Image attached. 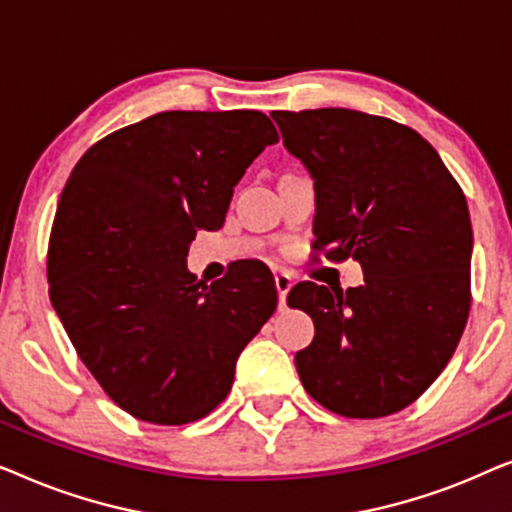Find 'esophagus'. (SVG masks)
<instances>
[{
	"label": "esophagus",
	"instance_id": "esophagus-1",
	"mask_svg": "<svg viewBox=\"0 0 512 512\" xmlns=\"http://www.w3.org/2000/svg\"><path fill=\"white\" fill-rule=\"evenodd\" d=\"M293 286V279L289 275H284V272H279L275 275V289H277V298H279V310H284L286 307V293L291 291Z\"/></svg>",
	"mask_w": 512,
	"mask_h": 512
}]
</instances>
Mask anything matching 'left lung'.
I'll return each mask as SVG.
<instances>
[{
    "instance_id": "8db88e82",
    "label": "left lung",
    "mask_w": 512,
    "mask_h": 512,
    "mask_svg": "<svg viewBox=\"0 0 512 512\" xmlns=\"http://www.w3.org/2000/svg\"><path fill=\"white\" fill-rule=\"evenodd\" d=\"M314 179V251L356 258L363 284L300 282L286 303L314 321L296 354L307 394L335 415L387 417L443 373L471 310L464 191L408 125L352 109L272 111Z\"/></svg>"
}]
</instances>
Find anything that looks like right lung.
I'll return each instance as SVG.
<instances>
[{
    "label": "right lung",
    "mask_w": 512,
    "mask_h": 512,
    "mask_svg": "<svg viewBox=\"0 0 512 512\" xmlns=\"http://www.w3.org/2000/svg\"><path fill=\"white\" fill-rule=\"evenodd\" d=\"M263 111H163L83 153L48 240L51 303L86 368L128 415L181 426L228 396L235 361L277 307L263 265L202 284L186 270L200 228L268 144Z\"/></svg>",
    "instance_id": "right-lung-1"
}]
</instances>
